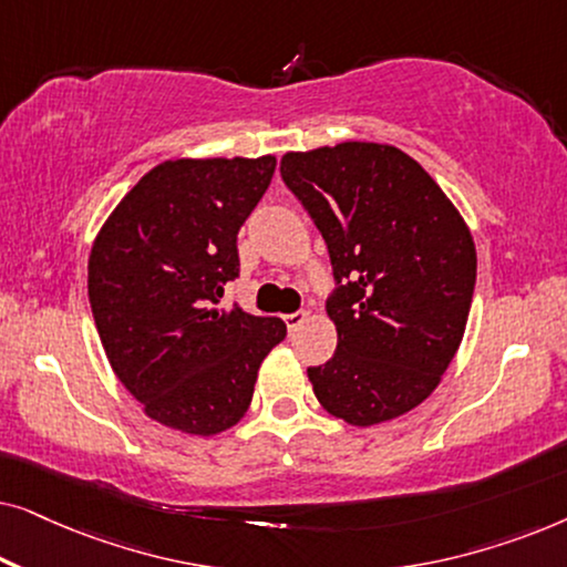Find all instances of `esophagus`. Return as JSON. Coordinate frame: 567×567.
<instances>
[{"instance_id": "34e87169", "label": "esophagus", "mask_w": 567, "mask_h": 567, "mask_svg": "<svg viewBox=\"0 0 567 567\" xmlns=\"http://www.w3.org/2000/svg\"><path fill=\"white\" fill-rule=\"evenodd\" d=\"M284 322L289 330H297L301 322H305V312H291V315H284Z\"/></svg>"}]
</instances>
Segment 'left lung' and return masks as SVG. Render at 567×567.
Masks as SVG:
<instances>
[{
	"label": "left lung",
	"mask_w": 567,
	"mask_h": 567,
	"mask_svg": "<svg viewBox=\"0 0 567 567\" xmlns=\"http://www.w3.org/2000/svg\"><path fill=\"white\" fill-rule=\"evenodd\" d=\"M281 177L328 245L338 348L309 367L317 400L351 425L429 398L462 343L477 278L467 224L405 152L346 142L289 152Z\"/></svg>",
	"instance_id": "8db88e82"
}]
</instances>
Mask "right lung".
<instances>
[{
    "mask_svg": "<svg viewBox=\"0 0 567 567\" xmlns=\"http://www.w3.org/2000/svg\"><path fill=\"white\" fill-rule=\"evenodd\" d=\"M276 157L175 159L126 193L90 255V307L107 361L146 415L212 436L250 408L278 317L221 307L239 278L237 235Z\"/></svg>",
    "mask_w": 567,
    "mask_h": 567,
    "instance_id": "add662e5",
    "label": "right lung"
}]
</instances>
